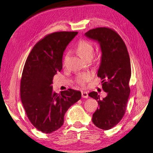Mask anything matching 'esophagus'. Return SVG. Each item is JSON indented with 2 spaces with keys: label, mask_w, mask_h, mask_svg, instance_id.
Returning a JSON list of instances; mask_svg holds the SVG:
<instances>
[{
  "label": "esophagus",
  "mask_w": 153,
  "mask_h": 153,
  "mask_svg": "<svg viewBox=\"0 0 153 153\" xmlns=\"http://www.w3.org/2000/svg\"><path fill=\"white\" fill-rule=\"evenodd\" d=\"M81 95H82V97H83V98H87V97H88V93L87 92H85V91L81 92Z\"/></svg>",
  "instance_id": "34e87169"
}]
</instances>
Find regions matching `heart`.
<instances>
[{"label": "heart", "instance_id": "b5f03b06", "mask_svg": "<svg viewBox=\"0 0 153 153\" xmlns=\"http://www.w3.org/2000/svg\"><path fill=\"white\" fill-rule=\"evenodd\" d=\"M76 48L77 52L80 56L85 59H87L88 58H92L94 52V46L93 43L87 39H80L78 41ZM68 56V53H66L64 57L63 65H65V62L66 59ZM92 74L91 72H84L78 74L75 77L76 83L80 86H84L85 84L92 79Z\"/></svg>", "mask_w": 153, "mask_h": 153}]
</instances>
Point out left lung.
Returning <instances> with one entry per match:
<instances>
[{"label":"left lung","instance_id":"obj_1","mask_svg":"<svg viewBox=\"0 0 153 153\" xmlns=\"http://www.w3.org/2000/svg\"><path fill=\"white\" fill-rule=\"evenodd\" d=\"M85 36L100 43L102 56L97 77L107 93L103 99L97 92L88 94L99 105L92 115V122L100 128L108 130L120 122L126 111L130 94V57L124 41L114 30L99 27L90 30Z\"/></svg>","mask_w":153,"mask_h":153}]
</instances>
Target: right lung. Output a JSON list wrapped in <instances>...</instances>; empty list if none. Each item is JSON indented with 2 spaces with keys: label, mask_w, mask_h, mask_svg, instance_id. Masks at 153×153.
I'll return each instance as SVG.
<instances>
[{
  "label": "right lung",
  "mask_w": 153,
  "mask_h": 153,
  "mask_svg": "<svg viewBox=\"0 0 153 153\" xmlns=\"http://www.w3.org/2000/svg\"><path fill=\"white\" fill-rule=\"evenodd\" d=\"M77 32H57L46 35L33 47L23 68L21 99L28 118L38 131L51 133L64 123L70 106L81 97L79 91L69 88L53 91V76L60 72L63 52Z\"/></svg>",
  "instance_id": "obj_1"
}]
</instances>
